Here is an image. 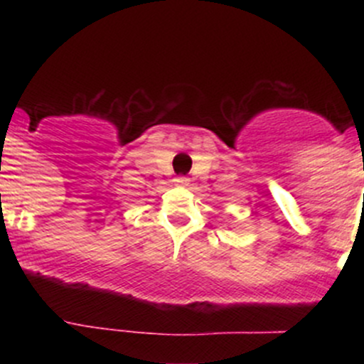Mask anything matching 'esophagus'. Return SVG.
Instances as JSON below:
<instances>
[{
  "label": "esophagus",
  "mask_w": 364,
  "mask_h": 364,
  "mask_svg": "<svg viewBox=\"0 0 364 364\" xmlns=\"http://www.w3.org/2000/svg\"><path fill=\"white\" fill-rule=\"evenodd\" d=\"M176 185H181V186H188L190 185V178H186V176H179V178L174 179Z\"/></svg>",
  "instance_id": "34e87169"
}]
</instances>
